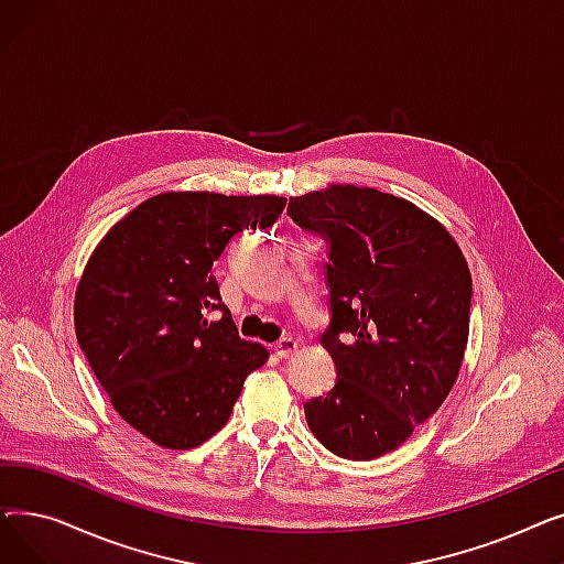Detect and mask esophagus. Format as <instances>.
<instances>
[{"instance_id": "34e87169", "label": "esophagus", "mask_w": 564, "mask_h": 564, "mask_svg": "<svg viewBox=\"0 0 564 564\" xmlns=\"http://www.w3.org/2000/svg\"><path fill=\"white\" fill-rule=\"evenodd\" d=\"M274 351H276L279 359H290L292 354L297 351V340H294L292 336H285V338H281V340L274 345Z\"/></svg>"}]
</instances>
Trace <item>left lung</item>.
<instances>
[{"mask_svg": "<svg viewBox=\"0 0 564 564\" xmlns=\"http://www.w3.org/2000/svg\"><path fill=\"white\" fill-rule=\"evenodd\" d=\"M288 215L329 247L327 395L304 404L322 446L345 459L395 451L448 398L468 340L470 272L451 237L416 205L370 187L292 196Z\"/></svg>", "mask_w": 564, "mask_h": 564, "instance_id": "1", "label": "left lung"}]
</instances>
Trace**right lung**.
<instances>
[{
	"label": "right lung",
	"instance_id": "obj_1",
	"mask_svg": "<svg viewBox=\"0 0 564 564\" xmlns=\"http://www.w3.org/2000/svg\"><path fill=\"white\" fill-rule=\"evenodd\" d=\"M281 196L166 192L137 205L88 258L75 294L84 357L128 425L162 448L217 434L267 349L242 340L213 264L270 228Z\"/></svg>",
	"mask_w": 564,
	"mask_h": 564
}]
</instances>
